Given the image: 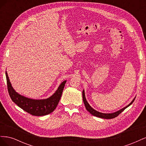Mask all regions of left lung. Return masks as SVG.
<instances>
[{
  "label": "left lung",
  "instance_id": "8db88e82",
  "mask_svg": "<svg viewBox=\"0 0 146 146\" xmlns=\"http://www.w3.org/2000/svg\"><path fill=\"white\" fill-rule=\"evenodd\" d=\"M82 96H83V102L84 104H85V106L86 107V109L88 111H89L92 115H93L94 116L96 117H100V118H103V119H113L117 117L119 114H121L123 110H124L125 108H127L128 107H129L130 105L132 104V103L133 102L135 99L136 98H135L133 99V100H132L131 102L127 106H126L125 107L123 108L122 109H121L120 110H119V111H116V112H114L113 113H100L99 111H96L94 108H92L91 106L90 105V104H88V102H87L86 98H85V91L83 90V92H82Z\"/></svg>",
  "mask_w": 146,
  "mask_h": 146
}]
</instances>
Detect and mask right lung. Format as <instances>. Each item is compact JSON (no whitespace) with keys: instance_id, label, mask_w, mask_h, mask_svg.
Here are the masks:
<instances>
[{"instance_id":"1","label":"right lung","mask_w":146,"mask_h":146,"mask_svg":"<svg viewBox=\"0 0 146 146\" xmlns=\"http://www.w3.org/2000/svg\"><path fill=\"white\" fill-rule=\"evenodd\" d=\"M8 93L13 102L24 111L36 116H45L54 111L62 95L66 80L60 84L55 93L46 99H32L22 96L13 89L7 71L5 72Z\"/></svg>"}]
</instances>
